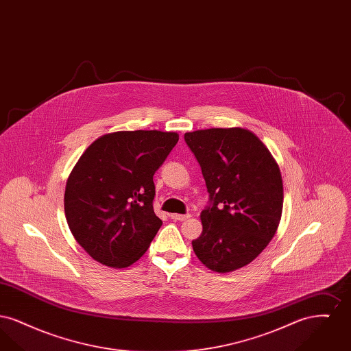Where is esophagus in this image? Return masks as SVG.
<instances>
[{"instance_id": "obj_1", "label": "esophagus", "mask_w": 351, "mask_h": 351, "mask_svg": "<svg viewBox=\"0 0 351 351\" xmlns=\"http://www.w3.org/2000/svg\"><path fill=\"white\" fill-rule=\"evenodd\" d=\"M169 217L172 218V219H175V221H185V219H188V218L191 217V215H178V213H172V215H169Z\"/></svg>"}]
</instances>
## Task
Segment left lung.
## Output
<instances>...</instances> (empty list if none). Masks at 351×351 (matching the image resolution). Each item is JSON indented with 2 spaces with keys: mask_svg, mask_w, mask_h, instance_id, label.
Segmentation results:
<instances>
[{
  "mask_svg": "<svg viewBox=\"0 0 351 351\" xmlns=\"http://www.w3.org/2000/svg\"><path fill=\"white\" fill-rule=\"evenodd\" d=\"M209 192L202 233L192 247L216 272L245 267L266 249L283 210L278 163L255 134L242 128L184 134Z\"/></svg>",
  "mask_w": 351,
  "mask_h": 351,
  "instance_id": "obj_1",
  "label": "left lung"
}]
</instances>
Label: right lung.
Segmentation results:
<instances>
[{
    "mask_svg": "<svg viewBox=\"0 0 351 351\" xmlns=\"http://www.w3.org/2000/svg\"><path fill=\"white\" fill-rule=\"evenodd\" d=\"M179 134L135 130L105 134L84 151L64 193L68 226L77 243L108 267H129L162 226L154 213L152 176Z\"/></svg>",
    "mask_w": 351,
    "mask_h": 351,
    "instance_id": "1",
    "label": "right lung"
}]
</instances>
